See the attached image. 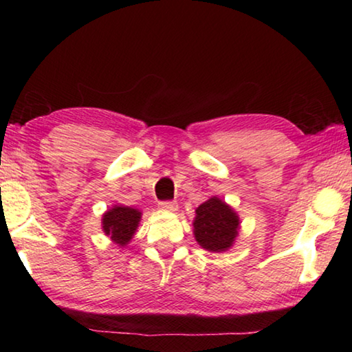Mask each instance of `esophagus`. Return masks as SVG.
Listing matches in <instances>:
<instances>
[{"label": "esophagus", "instance_id": "1", "mask_svg": "<svg viewBox=\"0 0 352 352\" xmlns=\"http://www.w3.org/2000/svg\"><path fill=\"white\" fill-rule=\"evenodd\" d=\"M160 208H162L163 211H169V212H174V211H177V208H178V205L175 204V201H162V204H160Z\"/></svg>", "mask_w": 352, "mask_h": 352}]
</instances>
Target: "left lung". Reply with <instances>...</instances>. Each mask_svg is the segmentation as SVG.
Listing matches in <instances>:
<instances>
[{
    "mask_svg": "<svg viewBox=\"0 0 352 352\" xmlns=\"http://www.w3.org/2000/svg\"><path fill=\"white\" fill-rule=\"evenodd\" d=\"M192 226L195 241L201 248L211 253H223L234 245L241 219L226 201L212 195L195 210Z\"/></svg>",
    "mask_w": 352,
    "mask_h": 352,
    "instance_id": "8db88e82",
    "label": "left lung"
}]
</instances>
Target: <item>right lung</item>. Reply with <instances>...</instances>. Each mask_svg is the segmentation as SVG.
I'll return each mask as SVG.
<instances>
[{"label":"right lung","mask_w":352,"mask_h":352,"mask_svg":"<svg viewBox=\"0 0 352 352\" xmlns=\"http://www.w3.org/2000/svg\"><path fill=\"white\" fill-rule=\"evenodd\" d=\"M142 212L132 206L115 205L102 214V231L113 243L126 247L138 230Z\"/></svg>","instance_id":"1"}]
</instances>
